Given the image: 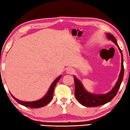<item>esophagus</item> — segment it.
Instances as JSON below:
<instances>
[{"mask_svg":"<svg viewBox=\"0 0 130 130\" xmlns=\"http://www.w3.org/2000/svg\"><path fill=\"white\" fill-rule=\"evenodd\" d=\"M74 69H72V68H69V69H67L66 70V73L67 74H73L74 73Z\"/></svg>","mask_w":130,"mask_h":130,"instance_id":"esophagus-1","label":"esophagus"}]
</instances>
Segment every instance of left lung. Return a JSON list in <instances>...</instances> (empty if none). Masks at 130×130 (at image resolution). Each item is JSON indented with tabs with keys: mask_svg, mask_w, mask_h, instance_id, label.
I'll return each instance as SVG.
<instances>
[{
	"mask_svg": "<svg viewBox=\"0 0 130 130\" xmlns=\"http://www.w3.org/2000/svg\"><path fill=\"white\" fill-rule=\"evenodd\" d=\"M107 37L109 39H111L118 46L121 55V69L119 79L116 83V84L115 86V87L109 93L103 95H94L88 92L84 88L81 82L75 77H74L75 83V96L78 100V101L81 104L85 106L89 107H97L105 105L106 103H108L109 102L111 101L114 98V97L116 95L117 92H118L120 87L121 82L123 81L124 69L123 65V56L122 51H121L118 44H117L116 39L115 37H113L110 34H107Z\"/></svg>",
	"mask_w": 130,
	"mask_h": 130,
	"instance_id": "left-lung-1",
	"label": "left lung"
}]
</instances>
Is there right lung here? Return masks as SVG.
I'll use <instances>...</instances> for the list:
<instances>
[{"mask_svg":"<svg viewBox=\"0 0 130 130\" xmlns=\"http://www.w3.org/2000/svg\"><path fill=\"white\" fill-rule=\"evenodd\" d=\"M60 78H61V76H59L58 78H57L54 81V82L52 83V84L51 85V87H50V88L48 91V92H47V94L43 98H42L40 100H38V101H34V102H28L21 101L14 97L11 93L10 94L12 96V97L14 98V99L17 102L20 103V104L21 105L24 106L25 107H31V108H35V109L40 108V107H43L46 105L47 104H48L50 102H51V100L52 99L54 89H55L56 85L57 82L59 81V79H60Z\"/></svg>","mask_w":130,"mask_h":130,"instance_id":"1","label":"right lung"}]
</instances>
